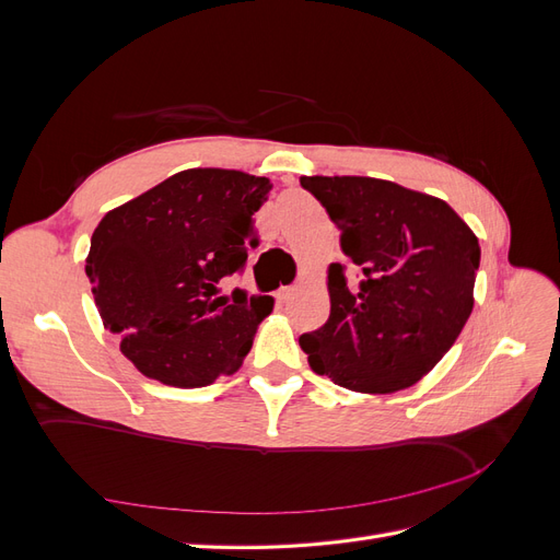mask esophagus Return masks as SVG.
I'll list each match as a JSON object with an SVG mask.
<instances>
[{
    "instance_id": "34e87169",
    "label": "esophagus",
    "mask_w": 560,
    "mask_h": 560,
    "mask_svg": "<svg viewBox=\"0 0 560 560\" xmlns=\"http://www.w3.org/2000/svg\"><path fill=\"white\" fill-rule=\"evenodd\" d=\"M294 294H296V284H282L280 290L276 292V299L278 301H290Z\"/></svg>"
}]
</instances>
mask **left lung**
Masks as SVG:
<instances>
[{"mask_svg":"<svg viewBox=\"0 0 560 560\" xmlns=\"http://www.w3.org/2000/svg\"><path fill=\"white\" fill-rule=\"evenodd\" d=\"M331 222L341 249L362 268L348 287L331 264L325 327L301 350L319 376L352 393L411 387L444 358L474 308L481 247L446 200L374 177H301Z\"/></svg>","mask_w":560,"mask_h":560,"instance_id":"obj_1","label":"left lung"}]
</instances>
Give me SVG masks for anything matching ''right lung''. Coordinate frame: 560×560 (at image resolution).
Here are the masks:
<instances>
[{"mask_svg": "<svg viewBox=\"0 0 560 560\" xmlns=\"http://www.w3.org/2000/svg\"><path fill=\"white\" fill-rule=\"evenodd\" d=\"M270 189L268 177L191 167L97 224L86 257L95 306L142 376L206 387L241 369L273 296L219 294L257 245L254 212Z\"/></svg>", "mask_w": 560, "mask_h": 560, "instance_id": "1", "label": "right lung"}]
</instances>
